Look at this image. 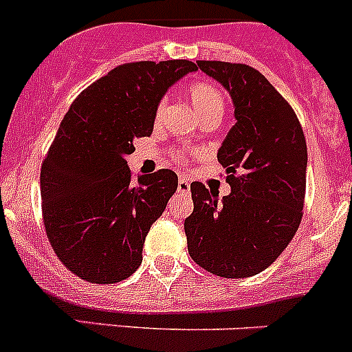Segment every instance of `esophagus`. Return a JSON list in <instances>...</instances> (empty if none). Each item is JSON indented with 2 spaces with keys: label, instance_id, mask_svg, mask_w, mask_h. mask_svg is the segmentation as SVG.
<instances>
[{
  "label": "esophagus",
  "instance_id": "obj_1",
  "mask_svg": "<svg viewBox=\"0 0 352 352\" xmlns=\"http://www.w3.org/2000/svg\"><path fill=\"white\" fill-rule=\"evenodd\" d=\"M190 190V182L186 178H179L178 179V192L179 193H188Z\"/></svg>",
  "mask_w": 352,
  "mask_h": 352
}]
</instances>
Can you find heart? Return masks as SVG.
<instances>
[{"label": "heart", "mask_w": 352, "mask_h": 352, "mask_svg": "<svg viewBox=\"0 0 352 352\" xmlns=\"http://www.w3.org/2000/svg\"><path fill=\"white\" fill-rule=\"evenodd\" d=\"M188 99L192 104L193 111L197 113L199 117L204 120L206 117H221L225 109V99L220 90L208 82H195L188 87ZM164 109H166V101H160L155 109V118L159 120L162 117ZM174 159L178 162L185 160V153H176Z\"/></svg>", "instance_id": "obj_1"}]
</instances>
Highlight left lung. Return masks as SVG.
Listing matches in <instances>:
<instances>
[{
    "instance_id": "1",
    "label": "left lung",
    "mask_w": 352,
    "mask_h": 352,
    "mask_svg": "<svg viewBox=\"0 0 352 352\" xmlns=\"http://www.w3.org/2000/svg\"><path fill=\"white\" fill-rule=\"evenodd\" d=\"M234 102L235 124L218 150L230 193L190 185L193 212L185 220L192 260L228 279L254 276L285 251L302 220L307 144L292 106L246 64L197 60Z\"/></svg>"
}]
</instances>
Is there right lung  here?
<instances>
[{"label":"right lung","instance_id":"1","mask_svg":"<svg viewBox=\"0 0 352 352\" xmlns=\"http://www.w3.org/2000/svg\"><path fill=\"white\" fill-rule=\"evenodd\" d=\"M192 60L122 64L94 82L64 115L41 166L43 221L60 262L83 281L113 285L136 272L151 223L178 188L174 170L132 179L134 140L151 136L170 85Z\"/></svg>","mask_w":352,"mask_h":352}]
</instances>
